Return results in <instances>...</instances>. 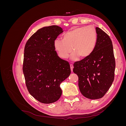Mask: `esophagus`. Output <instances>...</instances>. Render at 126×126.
Segmentation results:
<instances>
[{
    "label": "esophagus",
    "mask_w": 126,
    "mask_h": 126,
    "mask_svg": "<svg viewBox=\"0 0 126 126\" xmlns=\"http://www.w3.org/2000/svg\"><path fill=\"white\" fill-rule=\"evenodd\" d=\"M70 69H71V71H72V70H73V68H74V65L72 64H70Z\"/></svg>",
    "instance_id": "34e87169"
}]
</instances>
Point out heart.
<instances>
[{
  "label": "heart",
  "instance_id": "1",
  "mask_svg": "<svg viewBox=\"0 0 126 126\" xmlns=\"http://www.w3.org/2000/svg\"><path fill=\"white\" fill-rule=\"evenodd\" d=\"M97 41V33L93 27L76 28L64 33L63 39L58 38L54 41V47L61 58H67L72 51V59L80 56L84 58L94 52Z\"/></svg>",
  "mask_w": 126,
  "mask_h": 126
}]
</instances>
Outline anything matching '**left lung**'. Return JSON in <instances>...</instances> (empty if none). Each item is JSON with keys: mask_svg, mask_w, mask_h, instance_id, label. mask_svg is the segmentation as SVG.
Returning <instances> with one entry per match:
<instances>
[{"mask_svg": "<svg viewBox=\"0 0 126 126\" xmlns=\"http://www.w3.org/2000/svg\"><path fill=\"white\" fill-rule=\"evenodd\" d=\"M97 41L89 56L74 64L73 71L78 76L79 90L90 99L101 98L111 87L116 67L111 39L105 32L96 27Z\"/></svg>", "mask_w": 126, "mask_h": 126, "instance_id": "1", "label": "left lung"}]
</instances>
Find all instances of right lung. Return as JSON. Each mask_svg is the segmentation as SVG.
<instances>
[{"label":"right lung","mask_w":126,"mask_h":126,"mask_svg":"<svg viewBox=\"0 0 126 126\" xmlns=\"http://www.w3.org/2000/svg\"><path fill=\"white\" fill-rule=\"evenodd\" d=\"M63 32L58 26L45 27L25 45L22 70L26 85L30 94L43 104L59 99L60 83L71 73L69 63L59 58L54 47L55 40Z\"/></svg>","instance_id":"1"}]
</instances>
